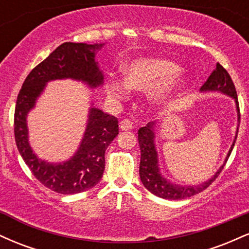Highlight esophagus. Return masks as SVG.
Segmentation results:
<instances>
[{"instance_id":"34e87169","label":"esophagus","mask_w":249,"mask_h":249,"mask_svg":"<svg viewBox=\"0 0 249 249\" xmlns=\"http://www.w3.org/2000/svg\"><path fill=\"white\" fill-rule=\"evenodd\" d=\"M119 128H121L122 131H130L133 128V125L128 119H123V121L119 123Z\"/></svg>"}]
</instances>
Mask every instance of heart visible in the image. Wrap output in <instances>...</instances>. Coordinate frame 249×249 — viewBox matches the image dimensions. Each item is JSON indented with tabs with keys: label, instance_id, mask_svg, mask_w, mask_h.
Here are the masks:
<instances>
[{
	"label": "heart",
	"instance_id": "obj_1",
	"mask_svg": "<svg viewBox=\"0 0 249 249\" xmlns=\"http://www.w3.org/2000/svg\"><path fill=\"white\" fill-rule=\"evenodd\" d=\"M124 79L107 81L108 95L126 99L130 90L147 93V103L156 112L164 113L180 101L191 82L186 70L162 57H139L128 62L123 69Z\"/></svg>",
	"mask_w": 249,
	"mask_h": 249
}]
</instances>
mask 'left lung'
Returning a JSON list of instances; mask_svg holds the SVG:
<instances>
[{"instance_id": "1", "label": "left lung", "mask_w": 249, "mask_h": 249, "mask_svg": "<svg viewBox=\"0 0 249 249\" xmlns=\"http://www.w3.org/2000/svg\"><path fill=\"white\" fill-rule=\"evenodd\" d=\"M200 92L207 93V92H218L222 95L231 97L235 103L236 108V117H238V126H236L235 137L234 141L231 145L230 151H228L227 156H226L224 164L220 166L216 172L211 177L206 181L201 182V184L196 185H180L172 182L164 174L161 173L160 165H159V156L158 151H157L156 145V132L157 126L156 123H148L145 127L139 128L138 131V141L139 147H141V165H139V176L141 180L147 191L154 196H159V198L167 199V200H181L190 198V196H196L207 188L215 180L216 177L219 176L220 172L224 168L225 164L227 162V159L230 158L231 153L235 144L236 136H238L239 130V123H240V110H239V102L238 96H236V90L234 87V83L221 65L216 64L215 70L211 73L208 79L205 82V84L200 88Z\"/></svg>"}]
</instances>
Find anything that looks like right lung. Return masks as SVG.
<instances>
[{"label": "right lung", "instance_id": "add662e5", "mask_svg": "<svg viewBox=\"0 0 249 249\" xmlns=\"http://www.w3.org/2000/svg\"><path fill=\"white\" fill-rule=\"evenodd\" d=\"M105 43L65 42L31 70L22 85L15 108V141L18 152L34 176L45 187L62 194H76L96 186L105 168V151L118 136V119L91 103L84 133L75 153L64 161L41 159L31 147L28 115L36 107L47 84L71 79L89 89L101 88L104 75L96 55Z\"/></svg>", "mask_w": 249, "mask_h": 249}]
</instances>
